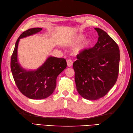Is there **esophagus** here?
<instances>
[{"instance_id": "obj_1", "label": "esophagus", "mask_w": 133, "mask_h": 133, "mask_svg": "<svg viewBox=\"0 0 133 133\" xmlns=\"http://www.w3.org/2000/svg\"><path fill=\"white\" fill-rule=\"evenodd\" d=\"M67 64L69 67H71L72 65V61L71 60V59H68L67 61Z\"/></svg>"}]
</instances>
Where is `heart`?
Here are the masks:
<instances>
[{
	"label": "heart",
	"instance_id": "heart-1",
	"mask_svg": "<svg viewBox=\"0 0 133 133\" xmlns=\"http://www.w3.org/2000/svg\"><path fill=\"white\" fill-rule=\"evenodd\" d=\"M85 38V36L82 34H79L78 35L75 36V38L74 39V43H81L82 41L83 40V39ZM91 42L90 39H86L83 41L81 43L78 45L77 47L75 49V52L77 53H80L81 52L83 51L84 50H85L87 49V48L89 47V46L91 44Z\"/></svg>",
	"mask_w": 133,
	"mask_h": 133
}]
</instances>
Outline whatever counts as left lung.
<instances>
[{"label": "left lung", "mask_w": 133, "mask_h": 133, "mask_svg": "<svg viewBox=\"0 0 133 133\" xmlns=\"http://www.w3.org/2000/svg\"><path fill=\"white\" fill-rule=\"evenodd\" d=\"M95 30L99 36L97 43L78 54L72 66L77 91L88 100L107 94L116 83L119 68L118 44L103 30Z\"/></svg>", "instance_id": "8db88e82"}]
</instances>
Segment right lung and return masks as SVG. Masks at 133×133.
<instances>
[{"instance_id": "1", "label": "right lung", "mask_w": 133, "mask_h": 133, "mask_svg": "<svg viewBox=\"0 0 133 133\" xmlns=\"http://www.w3.org/2000/svg\"><path fill=\"white\" fill-rule=\"evenodd\" d=\"M42 28H32L25 31L16 41L11 58V70L16 85L22 94L33 99H42L54 91L58 76L66 68V59L49 56L36 70L27 71L18 61V47L20 39L40 32Z\"/></svg>"}]
</instances>
